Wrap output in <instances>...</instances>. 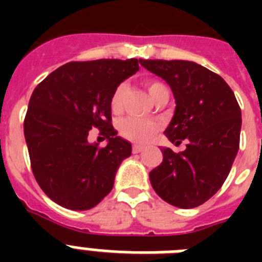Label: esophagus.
Masks as SVG:
<instances>
[{
	"mask_svg": "<svg viewBox=\"0 0 262 262\" xmlns=\"http://www.w3.org/2000/svg\"><path fill=\"white\" fill-rule=\"evenodd\" d=\"M143 149L144 148L141 147V145H135L132 151H133V154H140V152H143Z\"/></svg>",
	"mask_w": 262,
	"mask_h": 262,
	"instance_id": "1",
	"label": "esophagus"
}]
</instances>
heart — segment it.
Segmentation results:
<instances>
[{
    "instance_id": "b5f03b06",
    "label": "heart",
    "mask_w": 262,
    "mask_h": 262,
    "mask_svg": "<svg viewBox=\"0 0 262 262\" xmlns=\"http://www.w3.org/2000/svg\"><path fill=\"white\" fill-rule=\"evenodd\" d=\"M162 90H166V85L159 81H148L147 91L152 99L155 98V95ZM123 95V85H119L114 91V94L111 96V108L113 111H118L121 108ZM158 132V123L152 121H145V119L139 118H125L119 122V133L122 137L132 141V143L145 144L155 136Z\"/></svg>"
}]
</instances>
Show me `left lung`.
I'll return each instance as SVG.
<instances>
[{
	"mask_svg": "<svg viewBox=\"0 0 262 262\" xmlns=\"http://www.w3.org/2000/svg\"><path fill=\"white\" fill-rule=\"evenodd\" d=\"M147 71L170 85L175 111L166 127L175 154L162 148L163 162L149 172L159 197L189 209L209 200L224 183L238 149L242 118L235 95L219 75L191 61L140 59Z\"/></svg>",
	"mask_w": 262,
	"mask_h": 262,
	"instance_id": "left-lung-1",
	"label": "left lung"
}]
</instances>
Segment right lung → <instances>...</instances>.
<instances>
[{"label": "right lung", "instance_id": "right-lung-1", "mask_svg": "<svg viewBox=\"0 0 262 262\" xmlns=\"http://www.w3.org/2000/svg\"><path fill=\"white\" fill-rule=\"evenodd\" d=\"M139 59H96L59 67L38 84L24 119L31 167L54 203L72 211L98 205L114 186L132 144L111 125V96L139 71ZM98 127L106 147L90 143Z\"/></svg>", "mask_w": 262, "mask_h": 262}]
</instances>
